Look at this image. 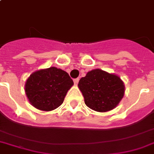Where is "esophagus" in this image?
Segmentation results:
<instances>
[{
    "mask_svg": "<svg viewBox=\"0 0 154 154\" xmlns=\"http://www.w3.org/2000/svg\"><path fill=\"white\" fill-rule=\"evenodd\" d=\"M73 82H74L75 85H77V84H78V82H79V78H76V79L73 80Z\"/></svg>",
    "mask_w": 154,
    "mask_h": 154,
    "instance_id": "esophagus-1",
    "label": "esophagus"
}]
</instances>
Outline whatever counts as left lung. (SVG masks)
<instances>
[{
  "label": "left lung",
  "instance_id": "8db88e82",
  "mask_svg": "<svg viewBox=\"0 0 154 154\" xmlns=\"http://www.w3.org/2000/svg\"><path fill=\"white\" fill-rule=\"evenodd\" d=\"M78 87L85 105L99 112L116 107L124 95V85L120 77L99 69L91 70L82 77Z\"/></svg>",
  "mask_w": 154,
  "mask_h": 154
}]
</instances>
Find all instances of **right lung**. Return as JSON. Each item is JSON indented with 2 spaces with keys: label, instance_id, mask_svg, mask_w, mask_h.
I'll return each mask as SVG.
<instances>
[{
  "label": "right lung",
  "instance_id": "add662e5",
  "mask_svg": "<svg viewBox=\"0 0 154 154\" xmlns=\"http://www.w3.org/2000/svg\"><path fill=\"white\" fill-rule=\"evenodd\" d=\"M72 85L73 82L68 72L51 67L33 72L26 80L25 91L33 106L50 111L61 105Z\"/></svg>",
  "mask_w": 154,
  "mask_h": 154
}]
</instances>
